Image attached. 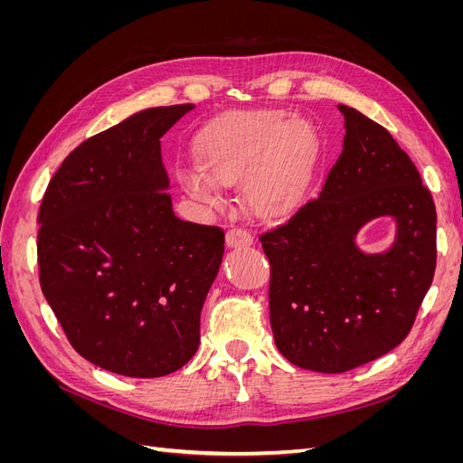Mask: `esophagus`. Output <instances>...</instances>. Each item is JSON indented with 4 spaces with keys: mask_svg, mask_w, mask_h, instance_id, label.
Masks as SVG:
<instances>
[{
    "mask_svg": "<svg viewBox=\"0 0 463 463\" xmlns=\"http://www.w3.org/2000/svg\"><path fill=\"white\" fill-rule=\"evenodd\" d=\"M253 243V235L243 228H232L226 233V245L228 247H249Z\"/></svg>",
    "mask_w": 463,
    "mask_h": 463,
    "instance_id": "esophagus-1",
    "label": "esophagus"
}]
</instances>
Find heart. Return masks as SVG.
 Segmentation results:
<instances>
[{
    "mask_svg": "<svg viewBox=\"0 0 463 463\" xmlns=\"http://www.w3.org/2000/svg\"><path fill=\"white\" fill-rule=\"evenodd\" d=\"M315 131L279 109L240 111L214 121L199 145V165H181L177 179L193 199L220 208V184L243 181L249 208L260 218L296 210L315 160Z\"/></svg>",
    "mask_w": 463,
    "mask_h": 463,
    "instance_id": "obj_1",
    "label": "heart"
}]
</instances>
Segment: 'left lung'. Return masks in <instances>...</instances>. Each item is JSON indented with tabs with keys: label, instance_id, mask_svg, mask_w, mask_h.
Wrapping results in <instances>:
<instances>
[{
	"label": "left lung",
	"instance_id": "left-lung-1",
	"mask_svg": "<svg viewBox=\"0 0 463 463\" xmlns=\"http://www.w3.org/2000/svg\"><path fill=\"white\" fill-rule=\"evenodd\" d=\"M338 109L344 150L318 197L259 235L276 347L317 373L352 371L402 344L437 269V208L415 164L383 125ZM378 215L397 218V241L365 256L354 235Z\"/></svg>",
	"mask_w": 463,
	"mask_h": 463
}]
</instances>
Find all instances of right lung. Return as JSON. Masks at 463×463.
Wrapping results in <instances>:
<instances>
[{
	"label": "right lung",
	"mask_w": 463,
	"mask_h": 463,
	"mask_svg": "<svg viewBox=\"0 0 463 463\" xmlns=\"http://www.w3.org/2000/svg\"><path fill=\"white\" fill-rule=\"evenodd\" d=\"M191 108H150L87 138L38 210L42 293L75 352L109 373L170 374L201 342L223 230L174 214L160 152Z\"/></svg>",
	"instance_id": "1"
}]
</instances>
